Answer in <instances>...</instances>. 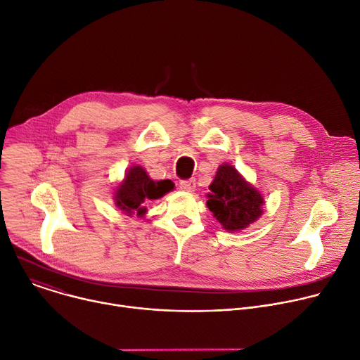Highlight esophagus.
<instances>
[{
  "label": "esophagus",
  "instance_id": "esophagus-1",
  "mask_svg": "<svg viewBox=\"0 0 360 360\" xmlns=\"http://www.w3.org/2000/svg\"><path fill=\"white\" fill-rule=\"evenodd\" d=\"M179 188L185 192H193L196 188V182L195 179H186V181H181L179 182Z\"/></svg>",
  "mask_w": 360,
  "mask_h": 360
}]
</instances>
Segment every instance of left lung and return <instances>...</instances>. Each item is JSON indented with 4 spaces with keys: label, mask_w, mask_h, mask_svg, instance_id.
Here are the masks:
<instances>
[{
    "label": "left lung",
    "mask_w": 360,
    "mask_h": 360,
    "mask_svg": "<svg viewBox=\"0 0 360 360\" xmlns=\"http://www.w3.org/2000/svg\"><path fill=\"white\" fill-rule=\"evenodd\" d=\"M207 198V207L226 232H239L264 214L262 193L228 162L219 165Z\"/></svg>",
    "instance_id": "obj_1"
}]
</instances>
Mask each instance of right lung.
I'll return each mask as SVG.
<instances>
[{
    "instance_id": "right-lung-1",
    "label": "right lung",
    "mask_w": 360,
    "mask_h": 360,
    "mask_svg": "<svg viewBox=\"0 0 360 360\" xmlns=\"http://www.w3.org/2000/svg\"><path fill=\"white\" fill-rule=\"evenodd\" d=\"M174 186L172 181H153L141 165H132L125 171L124 179L114 188L112 198L124 215L143 218L148 212L145 205L149 200L162 198Z\"/></svg>"
}]
</instances>
